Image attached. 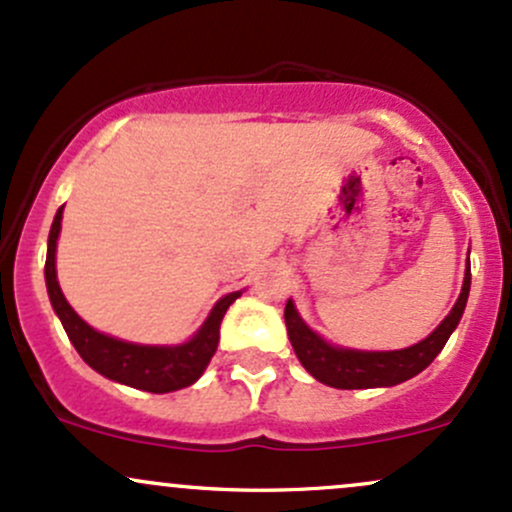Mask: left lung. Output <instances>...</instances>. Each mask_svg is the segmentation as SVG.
I'll return each mask as SVG.
<instances>
[{
    "label": "left lung",
    "mask_w": 512,
    "mask_h": 512,
    "mask_svg": "<svg viewBox=\"0 0 512 512\" xmlns=\"http://www.w3.org/2000/svg\"><path fill=\"white\" fill-rule=\"evenodd\" d=\"M471 288V263L466 261L464 285H461L459 300L454 302L452 312L444 317L442 324L422 339L420 344H412L408 349L398 351H359L342 349V346L327 344L320 334L312 332L295 310L293 300L285 305V327H288L290 344L298 354L300 364L307 368L312 378L324 386L356 390V388H388L408 381L432 364L434 356L444 349L447 339L464 315L466 300Z\"/></svg>",
    "instance_id": "obj_1"
}]
</instances>
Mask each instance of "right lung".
<instances>
[{
  "label": "right lung",
  "mask_w": 512,
  "mask_h": 512,
  "mask_svg": "<svg viewBox=\"0 0 512 512\" xmlns=\"http://www.w3.org/2000/svg\"><path fill=\"white\" fill-rule=\"evenodd\" d=\"M60 219H63V207L56 212L51 234H48V254H46V288L51 298L53 310L63 322L68 339L73 342L78 354L87 366L95 368L109 381L124 383V386L148 390V393H170V390L188 388L205 373L207 364L217 351L219 344V324L227 315L229 305L239 298L241 293L224 295L217 305L212 307L210 317L197 329L190 342L178 346H148L131 344L114 339L109 334L97 332L87 324L73 307L65 300L63 290L56 276V244L60 234Z\"/></svg>",
  "instance_id": "obj_1"
}]
</instances>
